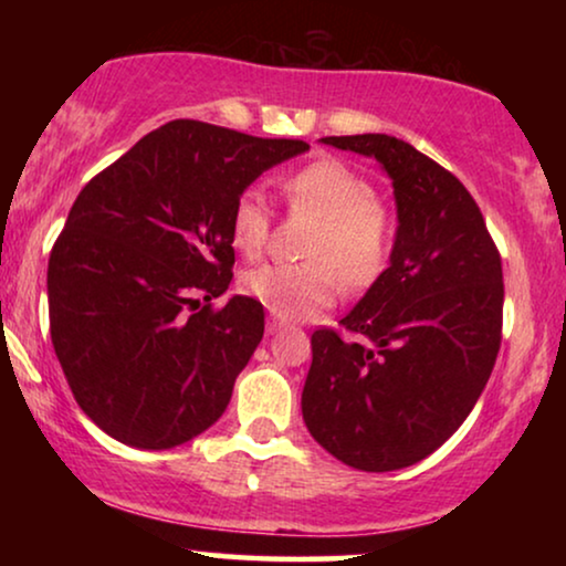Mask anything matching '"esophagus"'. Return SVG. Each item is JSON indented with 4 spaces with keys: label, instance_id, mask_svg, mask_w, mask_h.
<instances>
[{
    "label": "esophagus",
    "instance_id": "esophagus-1",
    "mask_svg": "<svg viewBox=\"0 0 566 566\" xmlns=\"http://www.w3.org/2000/svg\"><path fill=\"white\" fill-rule=\"evenodd\" d=\"M285 327H289V322H283L281 316H275V314H270V316H268L265 329L270 332V335H275V332H281V329H285Z\"/></svg>",
    "mask_w": 566,
    "mask_h": 566
}]
</instances>
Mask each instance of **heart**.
I'll return each instance as SVG.
<instances>
[{"label": "heart", "mask_w": 566, "mask_h": 566, "mask_svg": "<svg viewBox=\"0 0 566 566\" xmlns=\"http://www.w3.org/2000/svg\"><path fill=\"white\" fill-rule=\"evenodd\" d=\"M291 211L314 216L301 265L247 270L242 291L283 319H308L332 306L343 291H363L386 273L397 242L394 211L376 196L374 182L337 157H319L281 177ZM270 234V206L260 190L237 196L229 239L237 252L254 258Z\"/></svg>", "instance_id": "1"}]
</instances>
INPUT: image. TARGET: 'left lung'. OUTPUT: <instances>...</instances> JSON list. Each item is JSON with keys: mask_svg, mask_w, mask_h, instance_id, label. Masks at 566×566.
I'll return each mask as SVG.
<instances>
[{"mask_svg": "<svg viewBox=\"0 0 566 566\" xmlns=\"http://www.w3.org/2000/svg\"><path fill=\"white\" fill-rule=\"evenodd\" d=\"M324 144L381 161L397 198L391 265L343 329L312 335L301 409L316 443L347 467H412L474 409L502 343V260L455 175L386 134Z\"/></svg>", "mask_w": 566, "mask_h": 566, "instance_id": "1", "label": "left lung"}]
</instances>
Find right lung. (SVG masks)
Wrapping results in <instances>:
<instances>
[{
  "label": "right lung",
  "mask_w": 566,
  "mask_h": 566,
  "mask_svg": "<svg viewBox=\"0 0 566 566\" xmlns=\"http://www.w3.org/2000/svg\"><path fill=\"white\" fill-rule=\"evenodd\" d=\"M298 138L203 120L146 134L76 196L49 260L51 343L82 412L120 443L165 451L211 428L265 332L231 283V206Z\"/></svg>",
  "instance_id": "1"
}]
</instances>
